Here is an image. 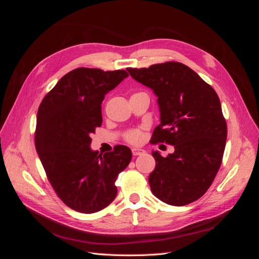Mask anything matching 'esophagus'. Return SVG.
<instances>
[{
	"instance_id": "1",
	"label": "esophagus",
	"mask_w": 259,
	"mask_h": 259,
	"mask_svg": "<svg viewBox=\"0 0 259 259\" xmlns=\"http://www.w3.org/2000/svg\"><path fill=\"white\" fill-rule=\"evenodd\" d=\"M146 151L144 150V149H138V148H134V149H132V153H133V155H142V154H144Z\"/></svg>"
}]
</instances>
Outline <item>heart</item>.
<instances>
[{
  "label": "heart",
  "mask_w": 259,
  "mask_h": 259,
  "mask_svg": "<svg viewBox=\"0 0 259 259\" xmlns=\"http://www.w3.org/2000/svg\"><path fill=\"white\" fill-rule=\"evenodd\" d=\"M124 140L128 144L132 145H138L143 142L144 134H143V130L142 128H132L125 132V134L123 136Z\"/></svg>",
  "instance_id": "b5f03b06"
}]
</instances>
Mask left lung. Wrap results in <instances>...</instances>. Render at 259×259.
<instances>
[{"label": "left lung", "instance_id": "obj_1", "mask_svg": "<svg viewBox=\"0 0 259 259\" xmlns=\"http://www.w3.org/2000/svg\"><path fill=\"white\" fill-rule=\"evenodd\" d=\"M134 79L158 96L161 124L152 143L174 146L164 158L152 151L155 168L149 185L156 198L183 206L200 199L222 165L227 123L214 89L182 62L166 61L149 68H127Z\"/></svg>", "mask_w": 259, "mask_h": 259}]
</instances>
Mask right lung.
I'll use <instances>...</instances> for the list:
<instances>
[{"label":"right lung","mask_w":259,"mask_h":259,"mask_svg":"<svg viewBox=\"0 0 259 259\" xmlns=\"http://www.w3.org/2000/svg\"><path fill=\"white\" fill-rule=\"evenodd\" d=\"M128 73L125 70L76 68L65 74L38 107L35 148L54 191L67 206L96 213L116 197L115 180L132 152L117 145L105 154L92 151L91 135L101 126L105 95Z\"/></svg>","instance_id":"right-lung-1"}]
</instances>
